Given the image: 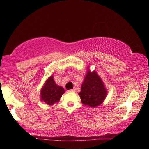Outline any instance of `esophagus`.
<instances>
[{
  "label": "esophagus",
  "mask_w": 149,
  "mask_h": 149,
  "mask_svg": "<svg viewBox=\"0 0 149 149\" xmlns=\"http://www.w3.org/2000/svg\"><path fill=\"white\" fill-rule=\"evenodd\" d=\"M70 91H72V92H75V89H70Z\"/></svg>",
  "instance_id": "34e87169"
}]
</instances>
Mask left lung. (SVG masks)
I'll list each match as a JSON object with an SVG mask.
<instances>
[{
	"instance_id": "obj_1",
	"label": "left lung",
	"mask_w": 149,
	"mask_h": 149,
	"mask_svg": "<svg viewBox=\"0 0 149 149\" xmlns=\"http://www.w3.org/2000/svg\"><path fill=\"white\" fill-rule=\"evenodd\" d=\"M107 92V87L97 72H91L89 66H87V73L79 93L83 104L91 108L97 107L104 101Z\"/></svg>"
}]
</instances>
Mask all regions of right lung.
<instances>
[{"label":"right lung","instance_id":"1","mask_svg":"<svg viewBox=\"0 0 149 149\" xmlns=\"http://www.w3.org/2000/svg\"><path fill=\"white\" fill-rule=\"evenodd\" d=\"M40 92V101L46 103L47 104L52 106L54 104L59 102L62 95L65 93V90L62 86L56 84L54 79V76L51 75L45 81Z\"/></svg>","mask_w":149,"mask_h":149}]
</instances>
